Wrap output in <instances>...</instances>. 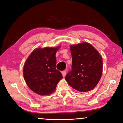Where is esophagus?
Returning a JSON list of instances; mask_svg holds the SVG:
<instances>
[{
  "instance_id": "1",
  "label": "esophagus",
  "mask_w": 123,
  "mask_h": 123,
  "mask_svg": "<svg viewBox=\"0 0 123 123\" xmlns=\"http://www.w3.org/2000/svg\"><path fill=\"white\" fill-rule=\"evenodd\" d=\"M62 74L63 77H65V75H66V70L62 71Z\"/></svg>"
}]
</instances>
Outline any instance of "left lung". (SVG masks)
Returning a JSON list of instances; mask_svg holds the SVG:
<instances>
[{
  "label": "left lung",
  "mask_w": 123,
  "mask_h": 123,
  "mask_svg": "<svg viewBox=\"0 0 123 123\" xmlns=\"http://www.w3.org/2000/svg\"><path fill=\"white\" fill-rule=\"evenodd\" d=\"M72 65L65 80L73 88L87 92L94 88L100 80L103 61L100 54L88 43L70 45Z\"/></svg>",
  "instance_id": "left-lung-1"
}]
</instances>
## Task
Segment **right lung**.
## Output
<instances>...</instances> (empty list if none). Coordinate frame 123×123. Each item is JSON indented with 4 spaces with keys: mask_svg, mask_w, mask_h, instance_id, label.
I'll return each mask as SVG.
<instances>
[{
    "mask_svg": "<svg viewBox=\"0 0 123 123\" xmlns=\"http://www.w3.org/2000/svg\"><path fill=\"white\" fill-rule=\"evenodd\" d=\"M58 49L59 47L36 48L26 60L23 68L25 81L37 94H52L62 78V73L55 68Z\"/></svg>",
    "mask_w": 123,
    "mask_h": 123,
    "instance_id": "obj_1",
    "label": "right lung"
}]
</instances>
